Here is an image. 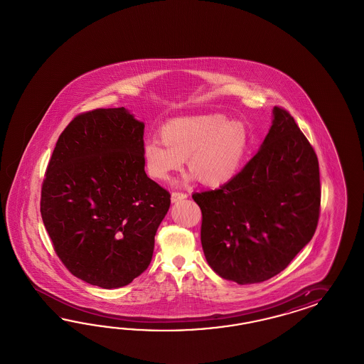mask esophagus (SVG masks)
I'll use <instances>...</instances> for the list:
<instances>
[{"instance_id":"esophagus-1","label":"esophagus","mask_w":364,"mask_h":364,"mask_svg":"<svg viewBox=\"0 0 364 364\" xmlns=\"http://www.w3.org/2000/svg\"><path fill=\"white\" fill-rule=\"evenodd\" d=\"M187 198V193H183V192H172V195H171L172 203H178V201H181V200Z\"/></svg>"}]
</instances>
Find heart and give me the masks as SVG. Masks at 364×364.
<instances>
[{
  "instance_id": "heart-1",
  "label": "heart",
  "mask_w": 364,
  "mask_h": 364,
  "mask_svg": "<svg viewBox=\"0 0 364 364\" xmlns=\"http://www.w3.org/2000/svg\"><path fill=\"white\" fill-rule=\"evenodd\" d=\"M163 144L148 140L143 160L148 175L168 180L188 166L207 187H220L237 173L250 145V133L242 122L219 113L178 117L160 129Z\"/></svg>"
}]
</instances>
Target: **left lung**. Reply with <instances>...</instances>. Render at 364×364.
<instances>
[{"mask_svg":"<svg viewBox=\"0 0 364 364\" xmlns=\"http://www.w3.org/2000/svg\"><path fill=\"white\" fill-rule=\"evenodd\" d=\"M257 154L215 191L193 193L210 268L237 284L282 272L312 239L320 208L318 157L279 107Z\"/></svg>","mask_w":364,"mask_h":364,"instance_id":"8db88e82","label":"left lung"}]
</instances>
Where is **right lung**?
I'll return each mask as SVG.
<instances>
[{"instance_id":"obj_1","label":"right lung","mask_w":364,"mask_h":364,"mask_svg":"<svg viewBox=\"0 0 364 364\" xmlns=\"http://www.w3.org/2000/svg\"><path fill=\"white\" fill-rule=\"evenodd\" d=\"M144 122L124 107L78 114L60 134L41 189V216L72 275L127 286L152 260L171 195L144 171Z\"/></svg>"}]
</instances>
